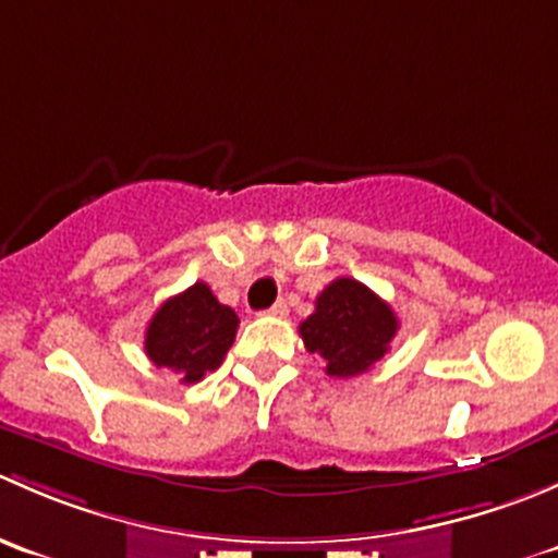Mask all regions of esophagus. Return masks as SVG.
<instances>
[{
  "instance_id": "esophagus-1",
  "label": "esophagus",
  "mask_w": 558,
  "mask_h": 558,
  "mask_svg": "<svg viewBox=\"0 0 558 558\" xmlns=\"http://www.w3.org/2000/svg\"><path fill=\"white\" fill-rule=\"evenodd\" d=\"M286 313H289V305H286L283 300H280V302H275V305L269 307V311H267V315H275V318H283Z\"/></svg>"
}]
</instances>
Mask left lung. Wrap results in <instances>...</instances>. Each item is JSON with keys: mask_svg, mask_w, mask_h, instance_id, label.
I'll list each match as a JSON object with an SVG mask.
<instances>
[{"mask_svg": "<svg viewBox=\"0 0 558 558\" xmlns=\"http://www.w3.org/2000/svg\"><path fill=\"white\" fill-rule=\"evenodd\" d=\"M399 320L388 302L353 278H337L315 300V311L300 324L305 348L326 364L331 378H353L388 353Z\"/></svg>", "mask_w": 558, "mask_h": 558, "instance_id": "1", "label": "left lung"}]
</instances>
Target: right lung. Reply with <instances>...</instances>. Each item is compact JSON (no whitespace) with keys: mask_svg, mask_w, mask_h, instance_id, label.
<instances>
[{"mask_svg":"<svg viewBox=\"0 0 558 558\" xmlns=\"http://www.w3.org/2000/svg\"><path fill=\"white\" fill-rule=\"evenodd\" d=\"M240 318L221 305L207 283L170 296L145 329V353L156 367L180 375V384H196L221 367L232 348Z\"/></svg>","mask_w":558,"mask_h":558,"instance_id":"add662e5","label":"right lung"}]
</instances>
